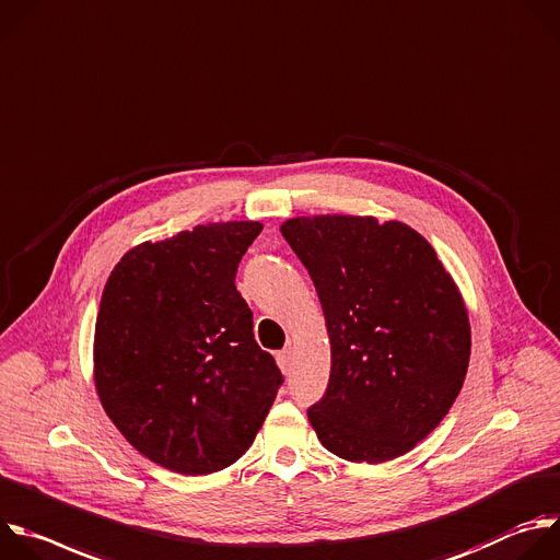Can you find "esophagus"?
<instances>
[{"label": "esophagus", "mask_w": 560, "mask_h": 560, "mask_svg": "<svg viewBox=\"0 0 560 560\" xmlns=\"http://www.w3.org/2000/svg\"><path fill=\"white\" fill-rule=\"evenodd\" d=\"M276 360H278V366H280L284 373H289V369H291V349H282V351H278Z\"/></svg>", "instance_id": "obj_1"}]
</instances>
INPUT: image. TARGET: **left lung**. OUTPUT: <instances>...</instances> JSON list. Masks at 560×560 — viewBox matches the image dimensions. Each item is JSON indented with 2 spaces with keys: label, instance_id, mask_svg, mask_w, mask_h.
<instances>
[{
  "label": "left lung",
  "instance_id": "1",
  "mask_svg": "<svg viewBox=\"0 0 560 560\" xmlns=\"http://www.w3.org/2000/svg\"><path fill=\"white\" fill-rule=\"evenodd\" d=\"M280 232L315 284L330 340L328 386L308 408L317 439L358 464L406 455L466 380L470 324L457 284L397 220L302 215Z\"/></svg>",
  "mask_w": 560,
  "mask_h": 560
}]
</instances>
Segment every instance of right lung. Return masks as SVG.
I'll return each mask as SVG.
<instances>
[{"mask_svg": "<svg viewBox=\"0 0 560 560\" xmlns=\"http://www.w3.org/2000/svg\"><path fill=\"white\" fill-rule=\"evenodd\" d=\"M260 222H209L130 249L94 328V384L121 434L154 464L211 475L256 439L282 373L254 340L236 271Z\"/></svg>", "mask_w": 560, "mask_h": 560, "instance_id": "obj_1", "label": "right lung"}]
</instances>
